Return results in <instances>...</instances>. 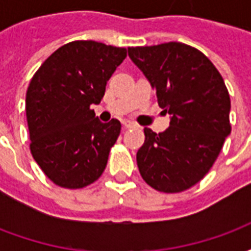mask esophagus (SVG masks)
<instances>
[{
    "label": "esophagus",
    "mask_w": 251,
    "mask_h": 251,
    "mask_svg": "<svg viewBox=\"0 0 251 251\" xmlns=\"http://www.w3.org/2000/svg\"><path fill=\"white\" fill-rule=\"evenodd\" d=\"M124 127L125 129H131V127H136V125L130 122V121H124Z\"/></svg>",
    "instance_id": "obj_1"
}]
</instances>
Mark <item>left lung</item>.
I'll return each instance as SVG.
<instances>
[{
    "label": "left lung",
    "mask_w": 251,
    "mask_h": 251,
    "mask_svg": "<svg viewBox=\"0 0 251 251\" xmlns=\"http://www.w3.org/2000/svg\"><path fill=\"white\" fill-rule=\"evenodd\" d=\"M127 52L171 115L163 133L144 129L140 174L160 192L185 191L208 174L231 131L226 84L204 53L183 43L129 47Z\"/></svg>",
    "instance_id": "8db88e82"
}]
</instances>
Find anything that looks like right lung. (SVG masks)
Instances as JSON below:
<instances>
[{"label":"right lung","instance_id":"right-lung-1","mask_svg":"<svg viewBox=\"0 0 251 251\" xmlns=\"http://www.w3.org/2000/svg\"><path fill=\"white\" fill-rule=\"evenodd\" d=\"M126 57V48L93 40L64 44L36 71L25 99L30 153L48 179L63 188L91 184L103 174L121 122L102 124L91 104Z\"/></svg>","mask_w":251,"mask_h":251}]
</instances>
